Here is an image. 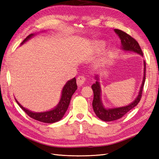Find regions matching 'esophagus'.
Listing matches in <instances>:
<instances>
[{"mask_svg": "<svg viewBox=\"0 0 159 159\" xmlns=\"http://www.w3.org/2000/svg\"><path fill=\"white\" fill-rule=\"evenodd\" d=\"M86 80V78L85 76H79V77L77 78L76 79V83L78 84V85L79 86H81L83 85L84 83H85Z\"/></svg>", "mask_w": 159, "mask_h": 159, "instance_id": "esophagus-1", "label": "esophagus"}]
</instances>
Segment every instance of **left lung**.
Returning a JSON list of instances; mask_svg holds the SVG:
<instances>
[{
    "mask_svg": "<svg viewBox=\"0 0 159 159\" xmlns=\"http://www.w3.org/2000/svg\"><path fill=\"white\" fill-rule=\"evenodd\" d=\"M115 32L119 36L121 39V49H123L125 51H133L137 54H139L141 56H143V52L141 50L139 43L132 38L130 35L127 34L120 29H115ZM144 74L143 82L140 87V90L139 92V95L137 96L136 99L133 102L128 104L127 106L122 107L113 108V109H107L104 107L103 104L101 101V89L100 86V83L98 82V76H96L95 78L96 79V83H94L92 86V88L93 92V100L92 102V106L94 112L96 116L100 118V120L104 121H111L120 119L125 114L127 113L128 111L133 109L134 107H135L138 103L140 102L141 95H142V91L143 89V85L146 80V62L144 61Z\"/></svg>",
    "mask_w": 159,
    "mask_h": 159,
    "instance_id": "8db88e82",
    "label": "left lung"
}]
</instances>
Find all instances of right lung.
I'll use <instances>...</instances> for the list:
<instances>
[{"instance_id":"obj_1","label":"right lung","mask_w":159,"mask_h":159,"mask_svg":"<svg viewBox=\"0 0 159 159\" xmlns=\"http://www.w3.org/2000/svg\"><path fill=\"white\" fill-rule=\"evenodd\" d=\"M33 35H35V34H30L29 35H28L23 40L21 44H23L25 42L27 41L30 38H31ZM76 89V80L75 77H74V79H71L69 81H67L66 85H64L62 89L61 97V100L59 101L58 105L52 110L46 111V112H32V111L25 109V107H23L21 104L17 101V100H16V101L20 106V107L21 108V109L25 111L29 117L33 118V119L44 123H54L56 122V121H59L61 119H62L64 114L66 113L67 108L69 107L71 98H72L74 93L75 92V91Z\"/></svg>"}]
</instances>
